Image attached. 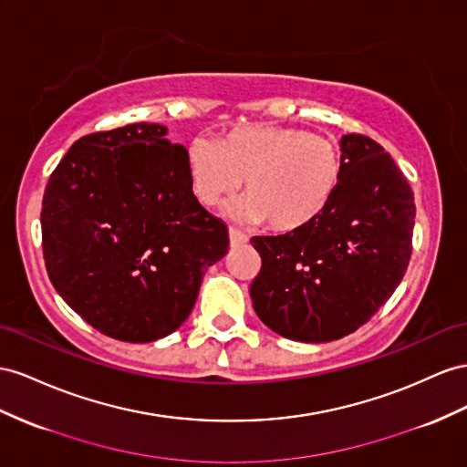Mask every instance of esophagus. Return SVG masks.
<instances>
[{
  "label": "esophagus",
  "instance_id": "34e87169",
  "mask_svg": "<svg viewBox=\"0 0 467 467\" xmlns=\"http://www.w3.org/2000/svg\"><path fill=\"white\" fill-rule=\"evenodd\" d=\"M247 242H249V237L245 234L230 228V244H232V247H239V245H244Z\"/></svg>",
  "mask_w": 467,
  "mask_h": 467
}]
</instances>
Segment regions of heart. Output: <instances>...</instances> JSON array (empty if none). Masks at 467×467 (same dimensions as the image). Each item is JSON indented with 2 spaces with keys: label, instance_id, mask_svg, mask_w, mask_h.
<instances>
[{
  "label": "heart",
  "instance_id": "1",
  "mask_svg": "<svg viewBox=\"0 0 467 467\" xmlns=\"http://www.w3.org/2000/svg\"><path fill=\"white\" fill-rule=\"evenodd\" d=\"M194 196L213 206L234 194L244 179L245 194L228 213L267 222L273 232L308 228L330 208L344 179L339 147L322 135L275 123L237 128L222 141L198 135L186 149Z\"/></svg>",
  "mask_w": 467,
  "mask_h": 467
}]
</instances>
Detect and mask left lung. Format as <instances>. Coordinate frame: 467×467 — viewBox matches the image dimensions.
<instances>
[{
    "label": "left lung",
    "mask_w": 467,
    "mask_h": 467,
    "mask_svg": "<svg viewBox=\"0 0 467 467\" xmlns=\"http://www.w3.org/2000/svg\"><path fill=\"white\" fill-rule=\"evenodd\" d=\"M344 179L330 208L300 232L257 235L249 286L265 326L295 342L339 339L395 293L412 251L417 208L405 174L369 137L339 141Z\"/></svg>",
    "instance_id": "1"
}]
</instances>
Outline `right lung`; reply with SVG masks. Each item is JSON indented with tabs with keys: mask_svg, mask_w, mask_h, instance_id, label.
Here are the masks:
<instances>
[{
	"mask_svg": "<svg viewBox=\"0 0 467 467\" xmlns=\"http://www.w3.org/2000/svg\"><path fill=\"white\" fill-rule=\"evenodd\" d=\"M159 123L86 135L50 174L41 228L48 279L98 332L145 344L188 318L230 247L192 192L186 149Z\"/></svg>",
	"mask_w": 467,
	"mask_h": 467,
	"instance_id": "obj_1",
	"label": "right lung"
}]
</instances>
